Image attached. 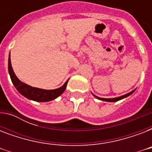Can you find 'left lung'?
Returning a JSON list of instances; mask_svg holds the SVG:
<instances>
[{
	"label": "left lung",
	"instance_id": "8db88e82",
	"mask_svg": "<svg viewBox=\"0 0 152 152\" xmlns=\"http://www.w3.org/2000/svg\"><path fill=\"white\" fill-rule=\"evenodd\" d=\"M135 90L132 91L131 92L129 93H128V94H125V95H122V96H120V97H117V98H113V99H104V98H99V97H98V96H96V95H93L94 96H95L96 99H99V100H102V101H106V102H117V101H119V100L121 99H125V98L128 97V96H129L131 94H132V93L134 92Z\"/></svg>",
	"mask_w": 152,
	"mask_h": 152
}]
</instances>
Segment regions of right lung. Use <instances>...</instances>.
Masks as SVG:
<instances>
[{
  "instance_id": "add662e5",
  "label": "right lung",
  "mask_w": 152,
  "mask_h": 152,
  "mask_svg": "<svg viewBox=\"0 0 152 152\" xmlns=\"http://www.w3.org/2000/svg\"><path fill=\"white\" fill-rule=\"evenodd\" d=\"M8 72L10 75L13 85L15 86L16 90L28 99L36 102H49L59 97L66 89L67 83L69 81L68 80L64 83V85L54 90H44V89H40V88H34L31 86L27 85L26 83H23L22 81H20L17 78V76H15L12 67V64H11L10 54L8 57Z\"/></svg>"
}]
</instances>
